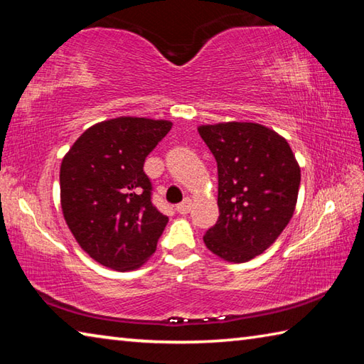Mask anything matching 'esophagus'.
Wrapping results in <instances>:
<instances>
[{"label":"esophagus","instance_id":"obj_1","mask_svg":"<svg viewBox=\"0 0 364 364\" xmlns=\"http://www.w3.org/2000/svg\"><path fill=\"white\" fill-rule=\"evenodd\" d=\"M191 205H193V200H191L189 197H186V199H184V200L181 202V204L176 205V210H178V213L186 215V213L191 210Z\"/></svg>","mask_w":364,"mask_h":364}]
</instances>
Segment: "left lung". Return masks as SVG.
Segmentation results:
<instances>
[{
	"label": "left lung",
	"instance_id": "8db88e82",
	"mask_svg": "<svg viewBox=\"0 0 364 364\" xmlns=\"http://www.w3.org/2000/svg\"><path fill=\"white\" fill-rule=\"evenodd\" d=\"M197 130L218 167L220 217L204 242L225 262H249L291 221L300 167L287 141L260 123L228 122Z\"/></svg>",
	"mask_w": 364,
	"mask_h": 364
}]
</instances>
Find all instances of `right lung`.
<instances>
[{"label": "right lung", "mask_w": 364, "mask_h": 364, "mask_svg": "<svg viewBox=\"0 0 364 364\" xmlns=\"http://www.w3.org/2000/svg\"><path fill=\"white\" fill-rule=\"evenodd\" d=\"M171 122L119 117L90 127L60 164V207L75 241L93 260L136 269L168 223L154 207L144 160Z\"/></svg>", "instance_id": "obj_1"}]
</instances>
